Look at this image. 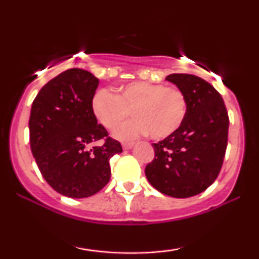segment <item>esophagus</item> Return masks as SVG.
Wrapping results in <instances>:
<instances>
[{
	"label": "esophagus",
	"instance_id": "obj_1",
	"mask_svg": "<svg viewBox=\"0 0 259 259\" xmlns=\"http://www.w3.org/2000/svg\"><path fill=\"white\" fill-rule=\"evenodd\" d=\"M134 142H123V144H121V146H123V148L124 150H130V148H133L134 147Z\"/></svg>",
	"mask_w": 259,
	"mask_h": 259
}]
</instances>
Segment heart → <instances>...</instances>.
<instances>
[{
  "mask_svg": "<svg viewBox=\"0 0 259 259\" xmlns=\"http://www.w3.org/2000/svg\"><path fill=\"white\" fill-rule=\"evenodd\" d=\"M91 107L107 130L117 129L132 113L135 119L114 133L117 139L130 140L150 134L152 139L160 140L173 135L183 125L187 102L179 89L136 81L121 86L117 95L107 90L96 92Z\"/></svg>",
  "mask_w": 259,
  "mask_h": 259,
  "instance_id": "obj_1",
  "label": "heart"
}]
</instances>
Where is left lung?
I'll return each instance as SVG.
<instances>
[{"label":"left lung","mask_w":259,"mask_h":259,"mask_svg":"<svg viewBox=\"0 0 259 259\" xmlns=\"http://www.w3.org/2000/svg\"><path fill=\"white\" fill-rule=\"evenodd\" d=\"M165 80L185 95L187 111L178 132L152 145L154 159L145 174L160 194L186 198L203 192L221 171L228 112L221 94L206 80L191 74H170Z\"/></svg>","instance_id":"obj_1"}]
</instances>
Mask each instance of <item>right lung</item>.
Returning a JSON list of instances; mask_svg holds the SVG:
<instances>
[{
  "label": "right lung",
  "mask_w": 259,
  "mask_h": 259,
  "mask_svg": "<svg viewBox=\"0 0 259 259\" xmlns=\"http://www.w3.org/2000/svg\"><path fill=\"white\" fill-rule=\"evenodd\" d=\"M99 79L84 69H68L50 80L32 102L30 147L44 179L58 194L85 198L111 178L109 159L123 152L92 113ZM105 139L101 147H91Z\"/></svg>",
  "instance_id": "1"
}]
</instances>
